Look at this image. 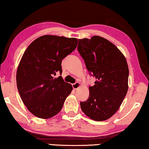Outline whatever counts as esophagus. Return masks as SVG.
<instances>
[{
  "instance_id": "obj_1",
  "label": "esophagus",
  "mask_w": 149,
  "mask_h": 149,
  "mask_svg": "<svg viewBox=\"0 0 149 149\" xmlns=\"http://www.w3.org/2000/svg\"><path fill=\"white\" fill-rule=\"evenodd\" d=\"M80 85H81L80 83L79 82H76L75 83H74V84H72V88L74 89H77L80 87Z\"/></svg>"
}]
</instances>
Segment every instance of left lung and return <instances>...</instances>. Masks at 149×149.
Listing matches in <instances>:
<instances>
[{"instance_id":"obj_1","label":"left lung","mask_w":149,"mask_h":149,"mask_svg":"<svg viewBox=\"0 0 149 149\" xmlns=\"http://www.w3.org/2000/svg\"><path fill=\"white\" fill-rule=\"evenodd\" d=\"M77 49L89 74L96 79L89 87V98L80 102L81 110L94 121H105L118 111L127 94V61L115 45L98 36L79 39Z\"/></svg>"}]
</instances>
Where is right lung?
Segmentation results:
<instances>
[{"instance_id":"obj_1","label":"right lung","mask_w":149,"mask_h":149,"mask_svg":"<svg viewBox=\"0 0 149 149\" xmlns=\"http://www.w3.org/2000/svg\"><path fill=\"white\" fill-rule=\"evenodd\" d=\"M77 42L76 38L44 35L24 52L16 74L17 87L22 100L36 117L48 119L62 110L72 87L56 75L62 74V61Z\"/></svg>"}]
</instances>
